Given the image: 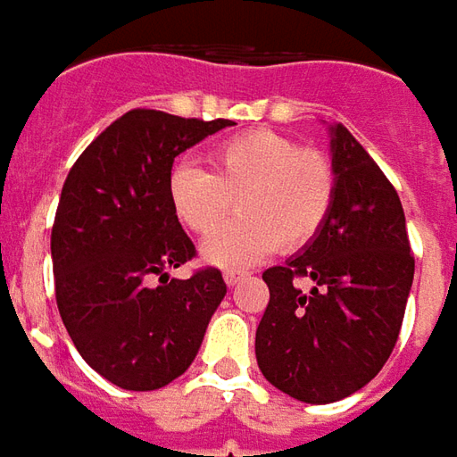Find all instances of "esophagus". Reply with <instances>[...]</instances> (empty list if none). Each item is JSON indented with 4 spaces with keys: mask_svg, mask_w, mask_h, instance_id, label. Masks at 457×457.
Returning a JSON list of instances; mask_svg holds the SVG:
<instances>
[{
    "mask_svg": "<svg viewBox=\"0 0 457 457\" xmlns=\"http://www.w3.org/2000/svg\"><path fill=\"white\" fill-rule=\"evenodd\" d=\"M242 277H245V274H239V271H225V284H228V287H237L239 281H242Z\"/></svg>",
    "mask_w": 457,
    "mask_h": 457,
    "instance_id": "obj_1",
    "label": "esophagus"
}]
</instances>
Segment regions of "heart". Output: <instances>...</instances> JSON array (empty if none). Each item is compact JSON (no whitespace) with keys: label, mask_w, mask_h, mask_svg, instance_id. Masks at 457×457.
I'll return each mask as SVG.
<instances>
[{"label":"heart","mask_w":457,"mask_h":457,"mask_svg":"<svg viewBox=\"0 0 457 457\" xmlns=\"http://www.w3.org/2000/svg\"><path fill=\"white\" fill-rule=\"evenodd\" d=\"M337 173L323 151L303 149L271 129H252L210 151V170L179 161L166 180L170 212L205 237L203 259L222 269H249L277 247L298 252L320 235L333 212Z\"/></svg>","instance_id":"1"}]
</instances>
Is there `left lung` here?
<instances>
[{
  "instance_id": "left-lung-1",
  "label": "left lung",
  "mask_w": 457,
  "mask_h": 457,
  "mask_svg": "<svg viewBox=\"0 0 457 457\" xmlns=\"http://www.w3.org/2000/svg\"><path fill=\"white\" fill-rule=\"evenodd\" d=\"M330 131L336 205L301 254L262 274L269 303L254 340L262 374L306 403L345 399L377 377L396 345L413 281L396 190L347 127Z\"/></svg>"
}]
</instances>
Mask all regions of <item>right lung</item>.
Here are the masks:
<instances>
[{
  "label": "right lung",
  "mask_w": 457,
  "mask_h": 457,
  "mask_svg": "<svg viewBox=\"0 0 457 457\" xmlns=\"http://www.w3.org/2000/svg\"><path fill=\"white\" fill-rule=\"evenodd\" d=\"M229 124L129 110L65 179L51 229L55 303L85 362L121 389L151 392L186 372L228 294L215 267L166 274L195 257L166 180L180 151Z\"/></svg>",
  "instance_id": "right-lung-1"
}]
</instances>
